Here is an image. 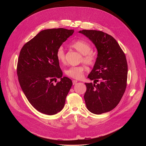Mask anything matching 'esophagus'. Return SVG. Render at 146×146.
<instances>
[{
	"instance_id": "34e87169",
	"label": "esophagus",
	"mask_w": 146,
	"mask_h": 146,
	"mask_svg": "<svg viewBox=\"0 0 146 146\" xmlns=\"http://www.w3.org/2000/svg\"><path fill=\"white\" fill-rule=\"evenodd\" d=\"M77 82V80H73V85L76 84Z\"/></svg>"
}]
</instances>
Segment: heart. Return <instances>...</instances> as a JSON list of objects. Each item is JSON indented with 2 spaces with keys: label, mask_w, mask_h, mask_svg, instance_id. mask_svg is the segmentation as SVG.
I'll return each instance as SVG.
<instances>
[{
  "label": "heart",
  "mask_w": 146,
  "mask_h": 146,
  "mask_svg": "<svg viewBox=\"0 0 146 146\" xmlns=\"http://www.w3.org/2000/svg\"><path fill=\"white\" fill-rule=\"evenodd\" d=\"M69 46L82 54L80 61L86 65L92 66L96 62V56L92 51V47L88 42L82 40H77L71 43ZM56 57L61 64H65L66 62L65 52L63 47H60L56 51ZM86 68L84 66H72L65 70L66 76L74 79H80L84 76Z\"/></svg>",
  "instance_id": "1"
}]
</instances>
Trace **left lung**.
<instances>
[{"mask_svg": "<svg viewBox=\"0 0 146 146\" xmlns=\"http://www.w3.org/2000/svg\"><path fill=\"white\" fill-rule=\"evenodd\" d=\"M88 37L98 50L96 63L85 83L84 98L88 110L95 114L111 111L120 102L127 88L128 65L126 56L115 39L100 31H79Z\"/></svg>", "mask_w": 146, "mask_h": 146, "instance_id": "1", "label": "left lung"}]
</instances>
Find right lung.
<instances>
[{
	"instance_id": "1",
	"label": "right lung",
	"mask_w": 146,
	"mask_h": 146,
	"mask_svg": "<svg viewBox=\"0 0 146 146\" xmlns=\"http://www.w3.org/2000/svg\"><path fill=\"white\" fill-rule=\"evenodd\" d=\"M74 30L49 29L40 32L19 52L17 73L19 84L32 106L39 112L54 115L64 108L72 80L62 77L56 51ZM61 81L54 85L56 78Z\"/></svg>"
}]
</instances>
